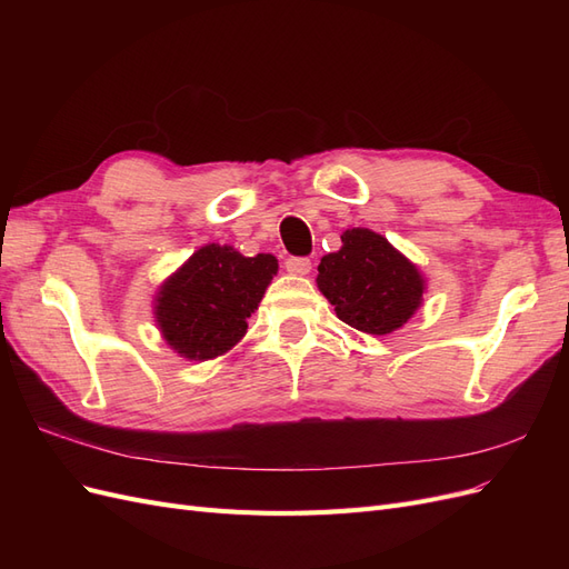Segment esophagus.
Here are the masks:
<instances>
[{"mask_svg": "<svg viewBox=\"0 0 569 569\" xmlns=\"http://www.w3.org/2000/svg\"><path fill=\"white\" fill-rule=\"evenodd\" d=\"M284 268H287V272H291V274H308L311 272V261H308V258H287L284 261Z\"/></svg>", "mask_w": 569, "mask_h": 569, "instance_id": "1", "label": "esophagus"}]
</instances>
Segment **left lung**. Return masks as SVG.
Returning a JSON list of instances; mask_svg holds the SVG:
<instances>
[{
    "label": "left lung",
    "mask_w": 569,
    "mask_h": 569,
    "mask_svg": "<svg viewBox=\"0 0 569 569\" xmlns=\"http://www.w3.org/2000/svg\"><path fill=\"white\" fill-rule=\"evenodd\" d=\"M316 282L339 320L377 337L416 316L427 289L420 268L368 228L341 234V249L320 258Z\"/></svg>",
    "instance_id": "1"
}]
</instances>
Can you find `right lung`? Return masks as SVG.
<instances>
[{"instance_id":"right-lung-1","label":"right lung","mask_w":569,"mask_h":569,"mask_svg":"<svg viewBox=\"0 0 569 569\" xmlns=\"http://www.w3.org/2000/svg\"><path fill=\"white\" fill-rule=\"evenodd\" d=\"M278 274L272 253L244 256L206 244L161 282L153 318L163 341L187 360H213L242 341L251 313Z\"/></svg>"}]
</instances>
